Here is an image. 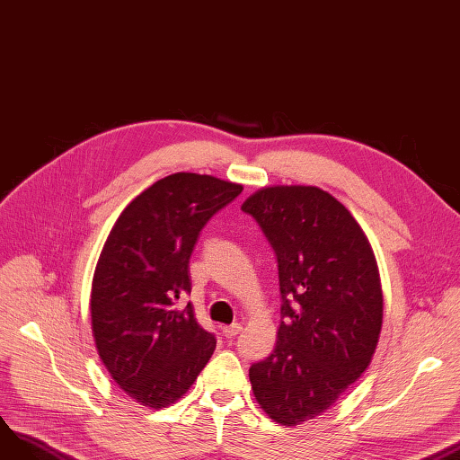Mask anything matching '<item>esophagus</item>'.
I'll use <instances>...</instances> for the list:
<instances>
[{"mask_svg": "<svg viewBox=\"0 0 460 460\" xmlns=\"http://www.w3.org/2000/svg\"><path fill=\"white\" fill-rule=\"evenodd\" d=\"M242 330H243L242 323H230V325H223V327H221V332H223V335H225L226 339H232V337H235L237 333H242Z\"/></svg>", "mask_w": 460, "mask_h": 460, "instance_id": "1", "label": "esophagus"}]
</instances>
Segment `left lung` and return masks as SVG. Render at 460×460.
Masks as SVG:
<instances>
[{"label": "left lung", "mask_w": 460, "mask_h": 460, "mask_svg": "<svg viewBox=\"0 0 460 460\" xmlns=\"http://www.w3.org/2000/svg\"><path fill=\"white\" fill-rule=\"evenodd\" d=\"M275 251L280 325L273 352L249 368L258 404L277 423L325 411L373 358L384 299L356 218L318 187H266L242 206Z\"/></svg>", "instance_id": "1"}]
</instances>
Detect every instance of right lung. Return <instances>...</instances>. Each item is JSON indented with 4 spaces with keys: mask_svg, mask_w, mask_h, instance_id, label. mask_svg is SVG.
Here are the masks:
<instances>
[{
    "mask_svg": "<svg viewBox=\"0 0 460 460\" xmlns=\"http://www.w3.org/2000/svg\"><path fill=\"white\" fill-rule=\"evenodd\" d=\"M243 187L178 172L130 202L102 247L92 287L97 352L116 384L147 408L176 402L208 365L215 335L196 322L189 260L209 218Z\"/></svg>",
    "mask_w": 460,
    "mask_h": 460,
    "instance_id": "right-lung-1",
    "label": "right lung"
}]
</instances>
